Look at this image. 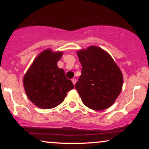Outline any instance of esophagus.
Segmentation results:
<instances>
[{"mask_svg": "<svg viewBox=\"0 0 149 149\" xmlns=\"http://www.w3.org/2000/svg\"><path fill=\"white\" fill-rule=\"evenodd\" d=\"M72 83H73V84H74V85L75 83H76V82H77V79H72Z\"/></svg>", "mask_w": 149, "mask_h": 149, "instance_id": "obj_1", "label": "esophagus"}]
</instances>
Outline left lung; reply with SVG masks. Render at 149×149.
Returning a JSON list of instances; mask_svg holds the SVG:
<instances>
[{
	"mask_svg": "<svg viewBox=\"0 0 149 149\" xmlns=\"http://www.w3.org/2000/svg\"><path fill=\"white\" fill-rule=\"evenodd\" d=\"M77 55L82 68L75 89L83 103L95 111L108 109L121 93V70L111 56L97 47H89Z\"/></svg>",
	"mask_w": 149,
	"mask_h": 149,
	"instance_id": "obj_1",
	"label": "left lung"
}]
</instances>
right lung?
<instances>
[{
    "label": "right lung",
    "instance_id": "add662e5",
    "mask_svg": "<svg viewBox=\"0 0 149 149\" xmlns=\"http://www.w3.org/2000/svg\"><path fill=\"white\" fill-rule=\"evenodd\" d=\"M62 52L44 51L35 59L24 77V86L28 98L36 107L50 109L64 101L67 92L74 88L57 63Z\"/></svg>",
    "mask_w": 149,
    "mask_h": 149
}]
</instances>
